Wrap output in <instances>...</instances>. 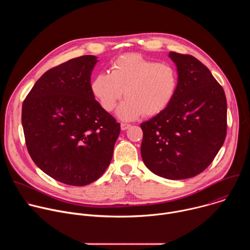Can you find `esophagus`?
<instances>
[{"label": "esophagus", "instance_id": "1", "mask_svg": "<svg viewBox=\"0 0 250 250\" xmlns=\"http://www.w3.org/2000/svg\"><path fill=\"white\" fill-rule=\"evenodd\" d=\"M130 126V125H128V124H121V128H122V130H125V129H127L128 127Z\"/></svg>", "mask_w": 250, "mask_h": 250}]
</instances>
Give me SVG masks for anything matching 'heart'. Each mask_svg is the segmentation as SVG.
<instances>
[{"mask_svg": "<svg viewBox=\"0 0 250 250\" xmlns=\"http://www.w3.org/2000/svg\"><path fill=\"white\" fill-rule=\"evenodd\" d=\"M178 86V75L169 63H157L139 54H125L112 65L111 73H99L91 90L103 108L111 112L124 96L117 115L133 121L144 114L150 117L164 111L172 102Z\"/></svg>", "mask_w": 250, "mask_h": 250, "instance_id": "1", "label": "heart"}]
</instances>
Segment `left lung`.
Listing matches in <instances>:
<instances>
[{"label": "left lung", "instance_id": "obj_1", "mask_svg": "<svg viewBox=\"0 0 250 250\" xmlns=\"http://www.w3.org/2000/svg\"><path fill=\"white\" fill-rule=\"evenodd\" d=\"M178 73L167 108L140 127L141 157L154 174L181 180L203 172L227 135V99L223 87L197 58L170 52Z\"/></svg>", "mask_w": 250, "mask_h": 250}]
</instances>
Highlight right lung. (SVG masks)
<instances>
[{
	"instance_id": "right-lung-1",
	"label": "right lung",
	"mask_w": 250,
	"mask_h": 250,
	"mask_svg": "<svg viewBox=\"0 0 250 250\" xmlns=\"http://www.w3.org/2000/svg\"><path fill=\"white\" fill-rule=\"evenodd\" d=\"M94 55L70 59L49 69L22 104L21 124L28 153L56 181L85 186L111 163L121 125L95 100Z\"/></svg>"
}]
</instances>
